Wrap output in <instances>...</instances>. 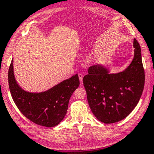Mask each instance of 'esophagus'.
Instances as JSON below:
<instances>
[{"label":"esophagus","instance_id":"1","mask_svg":"<svg viewBox=\"0 0 154 154\" xmlns=\"http://www.w3.org/2000/svg\"><path fill=\"white\" fill-rule=\"evenodd\" d=\"M79 77L80 82H81V83L82 84V83H83V74H82V73H79Z\"/></svg>","mask_w":154,"mask_h":154}]
</instances>
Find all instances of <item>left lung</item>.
Returning a JSON list of instances; mask_svg holds the SVG:
<instances>
[{"instance_id":"obj_1","label":"left lung","mask_w":154,"mask_h":154,"mask_svg":"<svg viewBox=\"0 0 154 154\" xmlns=\"http://www.w3.org/2000/svg\"><path fill=\"white\" fill-rule=\"evenodd\" d=\"M134 58L124 71L111 73L103 65L92 66L83 79L89 106L105 124L122 120L138 104L144 87L145 75L140 45L134 39Z\"/></svg>"}]
</instances>
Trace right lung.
<instances>
[{
    "mask_svg": "<svg viewBox=\"0 0 154 154\" xmlns=\"http://www.w3.org/2000/svg\"><path fill=\"white\" fill-rule=\"evenodd\" d=\"M8 84L14 103L23 115L37 125L53 127L60 124L66 115L70 97L79 88L80 81L75 74L47 91L39 93L25 91L15 79L13 59L8 71Z\"/></svg>",
    "mask_w": 154,
    "mask_h": 154,
    "instance_id": "add662e5",
    "label": "right lung"
}]
</instances>
